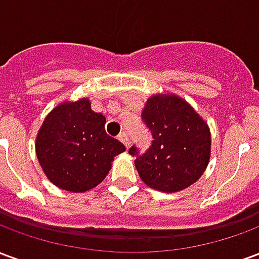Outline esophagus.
<instances>
[{
	"instance_id": "esophagus-1",
	"label": "esophagus",
	"mask_w": 259,
	"mask_h": 259,
	"mask_svg": "<svg viewBox=\"0 0 259 259\" xmlns=\"http://www.w3.org/2000/svg\"><path fill=\"white\" fill-rule=\"evenodd\" d=\"M118 140L120 141V143H123L126 148L129 147L130 140H129V136H127V133H124V132H123V133H120V135L118 136Z\"/></svg>"
}]
</instances>
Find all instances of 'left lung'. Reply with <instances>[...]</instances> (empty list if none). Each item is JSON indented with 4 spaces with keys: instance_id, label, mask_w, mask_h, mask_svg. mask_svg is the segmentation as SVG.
<instances>
[{
    "instance_id": "1",
    "label": "left lung",
    "mask_w": 259,
    "mask_h": 259,
    "mask_svg": "<svg viewBox=\"0 0 259 259\" xmlns=\"http://www.w3.org/2000/svg\"><path fill=\"white\" fill-rule=\"evenodd\" d=\"M141 120L152 136L151 146L140 152L132 146L136 169L151 189L175 193L189 187L209 162L211 135L206 123L179 97L148 98Z\"/></svg>"
}]
</instances>
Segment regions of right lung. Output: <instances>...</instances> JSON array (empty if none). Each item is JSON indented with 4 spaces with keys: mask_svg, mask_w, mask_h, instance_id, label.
<instances>
[{
    "mask_svg": "<svg viewBox=\"0 0 259 259\" xmlns=\"http://www.w3.org/2000/svg\"><path fill=\"white\" fill-rule=\"evenodd\" d=\"M124 146L107 135L105 116L87 98L64 102L48 115L36 140L44 174L59 189L80 193L100 185Z\"/></svg>",
    "mask_w": 259,
    "mask_h": 259,
    "instance_id": "add662e5",
    "label": "right lung"
}]
</instances>
